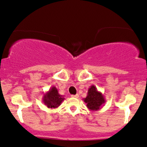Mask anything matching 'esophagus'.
I'll use <instances>...</instances> for the list:
<instances>
[{"instance_id":"34e87169","label":"esophagus","mask_w":147,"mask_h":147,"mask_svg":"<svg viewBox=\"0 0 147 147\" xmlns=\"http://www.w3.org/2000/svg\"><path fill=\"white\" fill-rule=\"evenodd\" d=\"M72 98H79V94H76V95H71V96Z\"/></svg>"}]
</instances>
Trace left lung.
Returning <instances> with one entry per match:
<instances>
[{
	"mask_svg": "<svg viewBox=\"0 0 147 147\" xmlns=\"http://www.w3.org/2000/svg\"><path fill=\"white\" fill-rule=\"evenodd\" d=\"M83 100L86 104V107L91 111H98L102 108V105L105 103L104 96L98 91L94 85L90 86L88 88L86 97Z\"/></svg>",
	"mask_w": 147,
	"mask_h": 147,
	"instance_id": "left-lung-1",
	"label": "left lung"
}]
</instances>
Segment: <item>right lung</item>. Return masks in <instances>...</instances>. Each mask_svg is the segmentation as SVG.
<instances>
[{"label":"right lung","mask_w":147,"mask_h":147,"mask_svg":"<svg viewBox=\"0 0 147 147\" xmlns=\"http://www.w3.org/2000/svg\"><path fill=\"white\" fill-rule=\"evenodd\" d=\"M64 96L59 94V91L55 86H52L49 91L44 94L43 102L48 108L55 109L61 105L62 102L64 100Z\"/></svg>","instance_id":"right-lung-1"}]
</instances>
